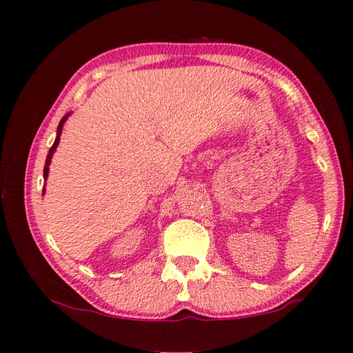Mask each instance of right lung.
Segmentation results:
<instances>
[{"label": "right lung", "instance_id": "right-lung-1", "mask_svg": "<svg viewBox=\"0 0 353 353\" xmlns=\"http://www.w3.org/2000/svg\"><path fill=\"white\" fill-rule=\"evenodd\" d=\"M68 116H70V113H68V114H65L64 117H62L61 122H59V125H58V135H57V139H55V143H53V144H52V148L49 149V155H48V158H46V164H44V170H43L44 180H46V179H48V176H49V165H50V161H52L53 153H55V150H57V148H58L59 139H61V132H62V126H64L65 121L68 119Z\"/></svg>", "mask_w": 353, "mask_h": 353}]
</instances>
